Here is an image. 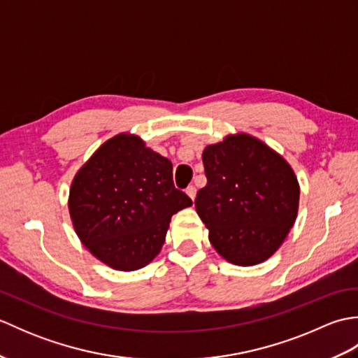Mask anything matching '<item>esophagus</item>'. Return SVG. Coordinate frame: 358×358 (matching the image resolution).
Segmentation results:
<instances>
[{"label":"esophagus","instance_id":"esophagus-1","mask_svg":"<svg viewBox=\"0 0 358 358\" xmlns=\"http://www.w3.org/2000/svg\"><path fill=\"white\" fill-rule=\"evenodd\" d=\"M186 194L191 196V200L194 201L195 200V195H196V189L194 187V186H189L187 189H186Z\"/></svg>","mask_w":358,"mask_h":358}]
</instances>
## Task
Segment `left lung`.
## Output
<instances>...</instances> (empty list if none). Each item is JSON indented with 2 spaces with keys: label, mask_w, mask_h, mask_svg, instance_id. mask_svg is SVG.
<instances>
[{
  "label": "left lung",
  "mask_w": 358,
  "mask_h": 358,
  "mask_svg": "<svg viewBox=\"0 0 358 358\" xmlns=\"http://www.w3.org/2000/svg\"><path fill=\"white\" fill-rule=\"evenodd\" d=\"M208 185L195 199L209 241L227 262L254 266L275 252L294 226L300 186L275 150L248 134L203 150Z\"/></svg>",
  "instance_id": "8db88e82"
}]
</instances>
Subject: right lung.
<instances>
[{
  "label": "right lung",
  "instance_id": "right-lung-1",
  "mask_svg": "<svg viewBox=\"0 0 358 358\" xmlns=\"http://www.w3.org/2000/svg\"><path fill=\"white\" fill-rule=\"evenodd\" d=\"M192 206L173 186L172 163L135 135L106 141L75 175L69 212L90 252L113 269L136 271L162 250L171 217Z\"/></svg>",
  "mask_w": 358,
  "mask_h": 358
}]
</instances>
